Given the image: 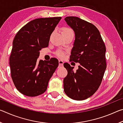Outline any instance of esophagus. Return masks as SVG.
I'll return each mask as SVG.
<instances>
[{
    "instance_id": "34e87169",
    "label": "esophagus",
    "mask_w": 123,
    "mask_h": 123,
    "mask_svg": "<svg viewBox=\"0 0 123 123\" xmlns=\"http://www.w3.org/2000/svg\"><path fill=\"white\" fill-rule=\"evenodd\" d=\"M63 63L64 62L63 61H62V60H59V66H63Z\"/></svg>"
}]
</instances>
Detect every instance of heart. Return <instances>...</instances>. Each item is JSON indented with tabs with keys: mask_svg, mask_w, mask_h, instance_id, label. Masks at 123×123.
<instances>
[{
	"mask_svg": "<svg viewBox=\"0 0 123 123\" xmlns=\"http://www.w3.org/2000/svg\"><path fill=\"white\" fill-rule=\"evenodd\" d=\"M62 34H74L73 31L72 29L69 28H68V27H63L62 28V30H61ZM56 55L58 57L60 58H63L65 56V54L63 51L61 50H58L56 52Z\"/></svg>",
	"mask_w": 123,
	"mask_h": 123,
	"instance_id": "heart-1",
	"label": "heart"
}]
</instances>
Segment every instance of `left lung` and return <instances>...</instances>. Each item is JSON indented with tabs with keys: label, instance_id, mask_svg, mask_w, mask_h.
Listing matches in <instances>:
<instances>
[{
	"label": "left lung",
	"instance_id": "obj_1",
	"mask_svg": "<svg viewBox=\"0 0 123 123\" xmlns=\"http://www.w3.org/2000/svg\"><path fill=\"white\" fill-rule=\"evenodd\" d=\"M64 20L75 35L70 60L80 66L74 72V67L63 64L68 70L64 91L70 98L83 100L94 94L101 84L106 68L105 45L94 25L76 17H67Z\"/></svg>",
	"mask_w": 123,
	"mask_h": 123
}]
</instances>
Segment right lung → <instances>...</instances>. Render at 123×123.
<instances>
[{
    "mask_svg": "<svg viewBox=\"0 0 123 123\" xmlns=\"http://www.w3.org/2000/svg\"><path fill=\"white\" fill-rule=\"evenodd\" d=\"M61 17L37 18L18 31L13 41L10 66L11 75L17 90L28 97L46 91L49 81L59 66V61H37L39 50L48 47L50 37Z\"/></svg>",
    "mask_w": 123,
    "mask_h": 123,
    "instance_id": "add662e5",
    "label": "right lung"
}]
</instances>
